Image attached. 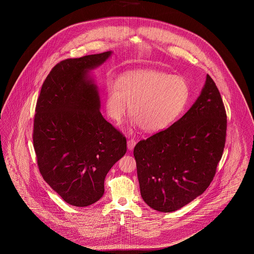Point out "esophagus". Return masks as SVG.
I'll list each match as a JSON object with an SVG mask.
<instances>
[{
	"mask_svg": "<svg viewBox=\"0 0 254 254\" xmlns=\"http://www.w3.org/2000/svg\"><path fill=\"white\" fill-rule=\"evenodd\" d=\"M136 145V141L134 139H128L127 140V147L129 150H133Z\"/></svg>",
	"mask_w": 254,
	"mask_h": 254,
	"instance_id": "1",
	"label": "esophagus"
}]
</instances>
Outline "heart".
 <instances>
[{
  "mask_svg": "<svg viewBox=\"0 0 254 254\" xmlns=\"http://www.w3.org/2000/svg\"><path fill=\"white\" fill-rule=\"evenodd\" d=\"M190 89L177 75L158 70H135L123 74L106 89L105 108L109 118L120 123L129 106L131 125L147 133L166 130L180 117L188 104Z\"/></svg>",
  "mask_w": 254,
  "mask_h": 254,
  "instance_id": "heart-1",
  "label": "heart"
}]
</instances>
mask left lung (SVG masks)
<instances>
[{
	"label": "left lung",
	"mask_w": 254,
	"mask_h": 254,
	"mask_svg": "<svg viewBox=\"0 0 254 254\" xmlns=\"http://www.w3.org/2000/svg\"><path fill=\"white\" fill-rule=\"evenodd\" d=\"M227 115L207 74L201 92L181 118L134 148L141 195L159 212H172L204 192L226 141Z\"/></svg>",
	"instance_id": "obj_1"
}]
</instances>
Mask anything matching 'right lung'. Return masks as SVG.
Instances as JSON below:
<instances>
[{"mask_svg":"<svg viewBox=\"0 0 254 254\" xmlns=\"http://www.w3.org/2000/svg\"><path fill=\"white\" fill-rule=\"evenodd\" d=\"M112 52L69 59L46 78L37 101L33 143L40 172L73 206L97 202L110 168L126 153L125 137L102 115L93 71Z\"/></svg>","mask_w":254,"mask_h":254,"instance_id":"1","label":"right lung"}]
</instances>
